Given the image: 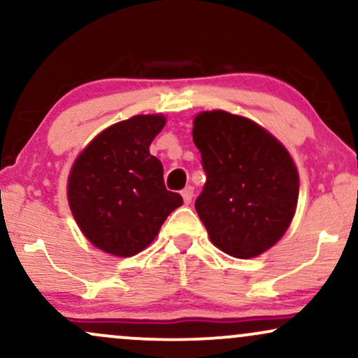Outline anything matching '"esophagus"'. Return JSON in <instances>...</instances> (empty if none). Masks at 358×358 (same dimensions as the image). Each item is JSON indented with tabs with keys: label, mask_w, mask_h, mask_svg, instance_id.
Segmentation results:
<instances>
[{
	"label": "esophagus",
	"mask_w": 358,
	"mask_h": 358,
	"mask_svg": "<svg viewBox=\"0 0 358 358\" xmlns=\"http://www.w3.org/2000/svg\"><path fill=\"white\" fill-rule=\"evenodd\" d=\"M182 196H183V203L185 205H190L192 199H193V188L192 187L185 188V190L182 192Z\"/></svg>",
	"instance_id": "34e87169"
}]
</instances>
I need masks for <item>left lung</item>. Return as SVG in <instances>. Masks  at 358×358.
Instances as JSON below:
<instances>
[{
    "label": "left lung",
    "mask_w": 358,
    "mask_h": 358,
    "mask_svg": "<svg viewBox=\"0 0 358 358\" xmlns=\"http://www.w3.org/2000/svg\"><path fill=\"white\" fill-rule=\"evenodd\" d=\"M192 134L207 173L195 210L210 242L237 259L261 256L296 213L293 156L266 127L222 109L196 114Z\"/></svg>",
    "instance_id": "1"
}]
</instances>
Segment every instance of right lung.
Segmentation results:
<instances>
[{
	"label": "right lung",
	"instance_id": "right-lung-1",
	"mask_svg": "<svg viewBox=\"0 0 358 358\" xmlns=\"http://www.w3.org/2000/svg\"><path fill=\"white\" fill-rule=\"evenodd\" d=\"M166 124L163 114H136L101 131L77 155L67 200L80 232L116 257L146 249L163 222L183 203L163 183V165L150 145Z\"/></svg>",
	"mask_w": 358,
	"mask_h": 358
}]
</instances>
